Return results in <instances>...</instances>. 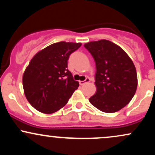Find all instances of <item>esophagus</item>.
Wrapping results in <instances>:
<instances>
[{"label":"esophagus","mask_w":155,"mask_h":155,"mask_svg":"<svg viewBox=\"0 0 155 155\" xmlns=\"http://www.w3.org/2000/svg\"><path fill=\"white\" fill-rule=\"evenodd\" d=\"M90 79H89V78H87L84 81H79V84H80V85H83V84H84L90 82Z\"/></svg>","instance_id":"1"}]
</instances>
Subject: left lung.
<instances>
[{"mask_svg":"<svg viewBox=\"0 0 155 155\" xmlns=\"http://www.w3.org/2000/svg\"><path fill=\"white\" fill-rule=\"evenodd\" d=\"M96 65L95 94L89 101L106 113H114L132 100L138 85L136 69L127 53L110 41L84 44Z\"/></svg>","mask_w":155,"mask_h":155,"instance_id":"obj_1","label":"left lung"}]
</instances>
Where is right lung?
Here are the masks:
<instances>
[{"label": "right lung", "instance_id": "obj_1", "mask_svg": "<svg viewBox=\"0 0 155 155\" xmlns=\"http://www.w3.org/2000/svg\"><path fill=\"white\" fill-rule=\"evenodd\" d=\"M81 43L60 41L37 52L22 76L27 100L37 111L52 114L65 106L79 84L67 69L68 60Z\"/></svg>", "mask_w": 155, "mask_h": 155}]
</instances>
